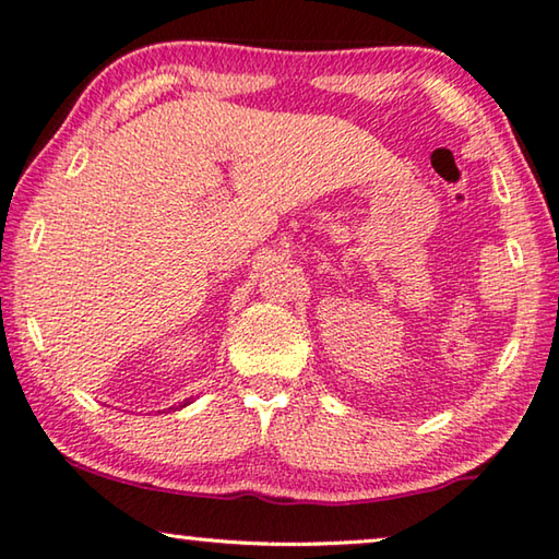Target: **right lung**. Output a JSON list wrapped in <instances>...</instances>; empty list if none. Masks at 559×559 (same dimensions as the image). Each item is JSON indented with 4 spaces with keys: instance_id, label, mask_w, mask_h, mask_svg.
<instances>
[{
    "instance_id": "add662e5",
    "label": "right lung",
    "mask_w": 559,
    "mask_h": 559,
    "mask_svg": "<svg viewBox=\"0 0 559 559\" xmlns=\"http://www.w3.org/2000/svg\"><path fill=\"white\" fill-rule=\"evenodd\" d=\"M186 404H190V401H186ZM186 404H182V406H186Z\"/></svg>"
}]
</instances>
